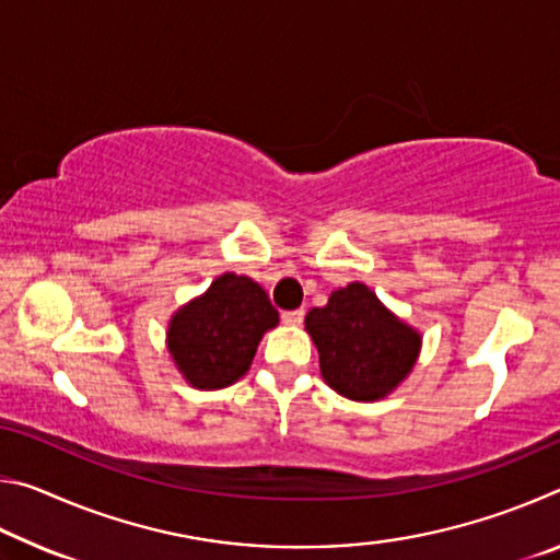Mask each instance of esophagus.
Here are the masks:
<instances>
[{"mask_svg": "<svg viewBox=\"0 0 560 560\" xmlns=\"http://www.w3.org/2000/svg\"><path fill=\"white\" fill-rule=\"evenodd\" d=\"M281 320H283V324H287V326H301L303 311H301V308H296V311H283Z\"/></svg>", "mask_w": 560, "mask_h": 560, "instance_id": "obj_1", "label": "esophagus"}]
</instances>
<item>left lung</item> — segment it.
<instances>
[{
    "label": "left lung",
    "instance_id": "1",
    "mask_svg": "<svg viewBox=\"0 0 560 560\" xmlns=\"http://www.w3.org/2000/svg\"><path fill=\"white\" fill-rule=\"evenodd\" d=\"M306 330L324 381L358 402L390 395L410 375L422 346V336L358 281L330 293L324 308H311Z\"/></svg>",
    "mask_w": 560,
    "mask_h": 560
}]
</instances>
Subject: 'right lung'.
<instances>
[{
	"mask_svg": "<svg viewBox=\"0 0 560 560\" xmlns=\"http://www.w3.org/2000/svg\"><path fill=\"white\" fill-rule=\"evenodd\" d=\"M277 324L267 291L226 271L170 318L167 350L189 385L220 390L249 371L261 336Z\"/></svg>",
	"mask_w": 560,
	"mask_h": 560,
	"instance_id": "obj_1",
	"label": "right lung"
}]
</instances>
